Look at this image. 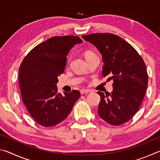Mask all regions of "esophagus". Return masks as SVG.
I'll return each mask as SVG.
<instances>
[{"label":"esophagus","mask_w":160,"mask_h":160,"mask_svg":"<svg viewBox=\"0 0 160 160\" xmlns=\"http://www.w3.org/2000/svg\"><path fill=\"white\" fill-rule=\"evenodd\" d=\"M91 92L90 90H85V89H82V90H80L81 94H85V93H89V92Z\"/></svg>","instance_id":"esophagus-1"}]
</instances>
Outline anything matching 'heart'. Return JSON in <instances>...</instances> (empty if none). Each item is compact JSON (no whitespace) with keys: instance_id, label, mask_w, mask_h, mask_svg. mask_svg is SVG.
Segmentation results:
<instances>
[{"instance_id":"1","label":"heart","mask_w":160,"mask_h":160,"mask_svg":"<svg viewBox=\"0 0 160 160\" xmlns=\"http://www.w3.org/2000/svg\"><path fill=\"white\" fill-rule=\"evenodd\" d=\"M90 53V52H88V53ZM87 53H86V54H87Z\"/></svg>"}]
</instances>
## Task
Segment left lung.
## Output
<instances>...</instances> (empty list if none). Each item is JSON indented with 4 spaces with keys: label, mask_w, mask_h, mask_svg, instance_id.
Returning a JSON list of instances; mask_svg holds the SVG:
<instances>
[{
    "label": "left lung",
    "mask_w": 160,
    "mask_h": 160,
    "mask_svg": "<svg viewBox=\"0 0 160 160\" xmlns=\"http://www.w3.org/2000/svg\"><path fill=\"white\" fill-rule=\"evenodd\" d=\"M102 56L103 77L113 80V91L97 92L99 117L113 126L128 121L144 99L148 77L144 61L132 46L117 35L109 33L82 36Z\"/></svg>",
    "instance_id": "8db88e82"
}]
</instances>
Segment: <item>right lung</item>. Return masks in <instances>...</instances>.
Masks as SVG:
<instances>
[{
    "mask_svg": "<svg viewBox=\"0 0 160 160\" xmlns=\"http://www.w3.org/2000/svg\"><path fill=\"white\" fill-rule=\"evenodd\" d=\"M82 41L76 36L53 37L29 51L19 69L21 96L29 114L45 127L66 118L79 99V91L57 92L58 77L63 74L67 55Z\"/></svg>",
    "mask_w": 160,
    "mask_h": 160,
    "instance_id": "right-lung-1",
    "label": "right lung"
}]
</instances>
